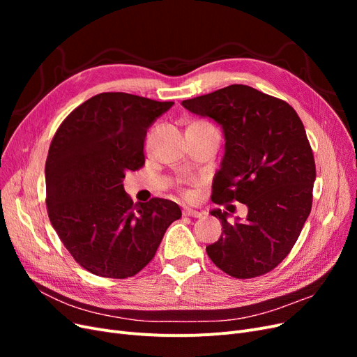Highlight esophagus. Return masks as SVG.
I'll list each match as a JSON object with an SVG mask.
<instances>
[{
    "label": "esophagus",
    "instance_id": "34e87169",
    "mask_svg": "<svg viewBox=\"0 0 357 357\" xmlns=\"http://www.w3.org/2000/svg\"><path fill=\"white\" fill-rule=\"evenodd\" d=\"M183 215H186V218H195V219H199L202 218V213L197 211V210H192V208H185L183 210Z\"/></svg>",
    "mask_w": 357,
    "mask_h": 357
}]
</instances>
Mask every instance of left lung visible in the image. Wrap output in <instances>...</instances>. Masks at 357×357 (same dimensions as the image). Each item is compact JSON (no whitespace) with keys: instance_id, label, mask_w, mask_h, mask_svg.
<instances>
[{"instance_id":"8db88e82","label":"left lung","mask_w":357,"mask_h":357,"mask_svg":"<svg viewBox=\"0 0 357 357\" xmlns=\"http://www.w3.org/2000/svg\"><path fill=\"white\" fill-rule=\"evenodd\" d=\"M186 110L210 117L225 135V155L214 174V204L238 201L247 218L211 210L222 235L207 255L223 273L253 278L289 255L312 202L316 164L305 128L291 107L245 84L185 100Z\"/></svg>"}]
</instances>
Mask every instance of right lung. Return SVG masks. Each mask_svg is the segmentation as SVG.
I'll return each instance as SVG.
<instances>
[{
	"mask_svg": "<svg viewBox=\"0 0 357 357\" xmlns=\"http://www.w3.org/2000/svg\"><path fill=\"white\" fill-rule=\"evenodd\" d=\"M171 101L104 92L73 110L52 139L46 204L53 229L84 269L128 278L152 261L168 226L181 218L176 202H132L128 171L144 165V138Z\"/></svg>",
	"mask_w": 357,
	"mask_h": 357,
	"instance_id": "obj_1",
	"label": "right lung"
}]
</instances>
